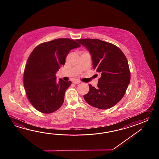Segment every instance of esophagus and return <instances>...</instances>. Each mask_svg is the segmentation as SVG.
<instances>
[{
  "mask_svg": "<svg viewBox=\"0 0 159 159\" xmlns=\"http://www.w3.org/2000/svg\"><path fill=\"white\" fill-rule=\"evenodd\" d=\"M80 82H81L80 81H78V80H73V83L75 84H79Z\"/></svg>",
  "mask_w": 159,
  "mask_h": 159,
  "instance_id": "esophagus-1",
  "label": "esophagus"
}]
</instances>
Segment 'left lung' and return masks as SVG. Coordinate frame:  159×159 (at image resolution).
Wrapping results in <instances>:
<instances>
[{"mask_svg": "<svg viewBox=\"0 0 159 159\" xmlns=\"http://www.w3.org/2000/svg\"><path fill=\"white\" fill-rule=\"evenodd\" d=\"M91 54L93 68L101 76L97 88L89 84L84 98L88 104L108 109L120 101L130 82V71L125 55L114 44L98 39L77 40Z\"/></svg>", "mask_w": 159, "mask_h": 159, "instance_id": "left-lung-1", "label": "left lung"}]
</instances>
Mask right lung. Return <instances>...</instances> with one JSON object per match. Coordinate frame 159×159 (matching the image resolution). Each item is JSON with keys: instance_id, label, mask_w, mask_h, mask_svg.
<instances>
[{"instance_id": "1", "label": "right lung", "mask_w": 159, "mask_h": 159, "mask_svg": "<svg viewBox=\"0 0 159 159\" xmlns=\"http://www.w3.org/2000/svg\"><path fill=\"white\" fill-rule=\"evenodd\" d=\"M81 47L69 39H57L39 45L30 53L24 72V85L30 103L39 111L50 114L60 108L71 81L56 80L69 52Z\"/></svg>"}]
</instances>
